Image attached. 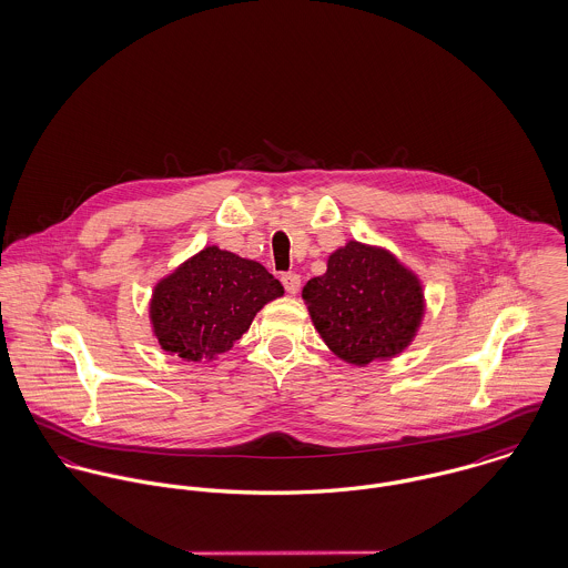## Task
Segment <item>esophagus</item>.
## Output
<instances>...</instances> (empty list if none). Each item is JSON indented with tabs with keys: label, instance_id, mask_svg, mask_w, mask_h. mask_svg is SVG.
Wrapping results in <instances>:
<instances>
[{
	"label": "esophagus",
	"instance_id": "1",
	"mask_svg": "<svg viewBox=\"0 0 568 568\" xmlns=\"http://www.w3.org/2000/svg\"><path fill=\"white\" fill-rule=\"evenodd\" d=\"M282 284H284L288 295H297L300 288H302V277L297 273H284L282 275Z\"/></svg>",
	"mask_w": 568,
	"mask_h": 568
}]
</instances>
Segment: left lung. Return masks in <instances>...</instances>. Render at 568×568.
<instances>
[{
  "label": "left lung",
  "mask_w": 568,
  "mask_h": 568,
  "mask_svg": "<svg viewBox=\"0 0 568 568\" xmlns=\"http://www.w3.org/2000/svg\"><path fill=\"white\" fill-rule=\"evenodd\" d=\"M304 302L325 345L352 365L400 354L424 317L417 275L387 248L349 241L308 280Z\"/></svg>",
  "instance_id": "1"
}]
</instances>
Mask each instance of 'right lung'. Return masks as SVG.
<instances>
[{
  "instance_id": "add662e5",
  "label": "right lung",
  "mask_w": 568,
  "mask_h": 568,
  "mask_svg": "<svg viewBox=\"0 0 568 568\" xmlns=\"http://www.w3.org/2000/svg\"><path fill=\"white\" fill-rule=\"evenodd\" d=\"M282 295L284 286L260 262L205 246L158 282L151 324L168 354L212 361L234 347L264 304Z\"/></svg>"
}]
</instances>
